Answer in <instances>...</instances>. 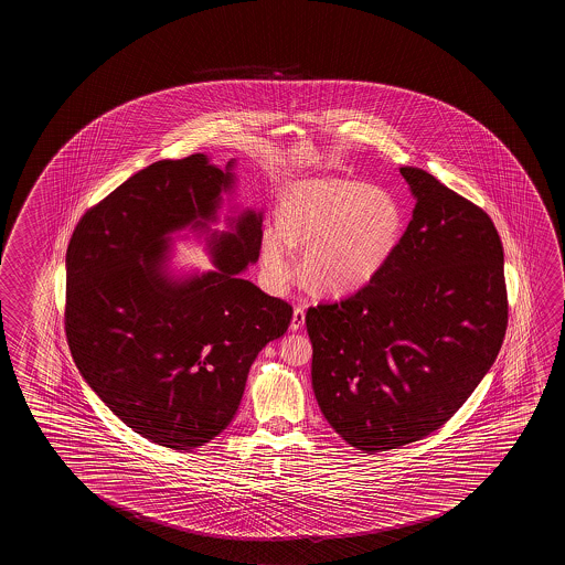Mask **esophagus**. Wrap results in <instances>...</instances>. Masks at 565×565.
Instances as JSON below:
<instances>
[{
    "label": "esophagus",
    "mask_w": 565,
    "mask_h": 565,
    "mask_svg": "<svg viewBox=\"0 0 565 565\" xmlns=\"http://www.w3.org/2000/svg\"><path fill=\"white\" fill-rule=\"evenodd\" d=\"M303 324H306V309L297 306L296 309H294V317H291L289 329H291V331H299V329H303Z\"/></svg>",
    "instance_id": "34e87169"
}]
</instances>
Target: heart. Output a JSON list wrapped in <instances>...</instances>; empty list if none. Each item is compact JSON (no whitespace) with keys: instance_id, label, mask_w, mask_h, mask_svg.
<instances>
[{"instance_id":"1","label":"heart","mask_w":565,"mask_h":565,"mask_svg":"<svg viewBox=\"0 0 565 565\" xmlns=\"http://www.w3.org/2000/svg\"><path fill=\"white\" fill-rule=\"evenodd\" d=\"M404 216L392 194L351 179H309L281 196V224L262 234V269L274 289L294 278V246L303 250L301 278L327 294L364 286L398 246Z\"/></svg>"}]
</instances>
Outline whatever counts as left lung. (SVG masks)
Instances as JSON below:
<instances>
[{"mask_svg":"<svg viewBox=\"0 0 565 565\" xmlns=\"http://www.w3.org/2000/svg\"><path fill=\"white\" fill-rule=\"evenodd\" d=\"M386 264L356 294L309 307L315 398L347 444L379 454L444 426L497 361L509 299L499 232L481 206L417 167Z\"/></svg>","mask_w":565,"mask_h":565,"instance_id":"8db88e82","label":"left lung"}]
</instances>
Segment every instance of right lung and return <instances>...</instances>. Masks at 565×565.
<instances>
[{
  "instance_id": "add662e5",
  "label": "right lung",
  "mask_w": 565,
  "mask_h": 565,
  "mask_svg": "<svg viewBox=\"0 0 565 565\" xmlns=\"http://www.w3.org/2000/svg\"><path fill=\"white\" fill-rule=\"evenodd\" d=\"M204 153L156 161L76 224L66 250V341L78 371L136 434L171 449L209 444L241 406L258 352L294 309L241 274L262 246V214L211 236L214 269L167 276L169 234L204 231L234 185Z\"/></svg>"
}]
</instances>
